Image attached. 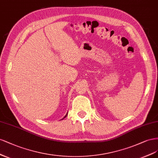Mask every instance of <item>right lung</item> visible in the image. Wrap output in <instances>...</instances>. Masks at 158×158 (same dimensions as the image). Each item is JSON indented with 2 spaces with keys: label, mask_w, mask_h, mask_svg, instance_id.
I'll return each instance as SVG.
<instances>
[{
  "label": "right lung",
  "mask_w": 158,
  "mask_h": 158,
  "mask_svg": "<svg viewBox=\"0 0 158 158\" xmlns=\"http://www.w3.org/2000/svg\"><path fill=\"white\" fill-rule=\"evenodd\" d=\"M67 115H68V113H67V114H65V116H64V118H66V116H67ZM64 118H62V119H61V120H62V119H64Z\"/></svg>",
  "instance_id": "1"
}]
</instances>
